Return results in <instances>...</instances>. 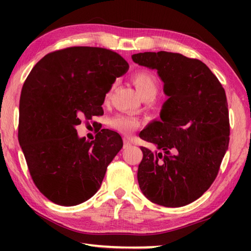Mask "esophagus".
Returning <instances> with one entry per match:
<instances>
[{
  "label": "esophagus",
  "mask_w": 251,
  "mask_h": 251,
  "mask_svg": "<svg viewBox=\"0 0 251 251\" xmlns=\"http://www.w3.org/2000/svg\"><path fill=\"white\" fill-rule=\"evenodd\" d=\"M123 143H124V148H127V147H129L130 145H131V141L129 138H124L123 139Z\"/></svg>",
  "instance_id": "1"
}]
</instances>
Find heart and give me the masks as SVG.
I'll return each instance as SVG.
<instances>
[{"label": "heart", "mask_w": 251, "mask_h": 251, "mask_svg": "<svg viewBox=\"0 0 251 251\" xmlns=\"http://www.w3.org/2000/svg\"><path fill=\"white\" fill-rule=\"evenodd\" d=\"M131 79H133L136 90H137L139 95L142 97L155 96L157 91H158V80H157L156 76L151 73V72L145 70L137 71L133 75V78ZM108 125L110 128L120 131L122 134H131L138 128L139 125H141V122H139L137 117L133 115L118 114V115L109 118Z\"/></svg>", "instance_id": "heart-1"}]
</instances>
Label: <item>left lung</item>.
<instances>
[{
	"label": "left lung",
	"mask_w": 251,
	"mask_h": 251,
	"mask_svg": "<svg viewBox=\"0 0 251 251\" xmlns=\"http://www.w3.org/2000/svg\"><path fill=\"white\" fill-rule=\"evenodd\" d=\"M131 58L157 71L168 96L160 120L151 122L139 134L160 151L141 148L139 188L157 205H188L211 186L228 150L226 93L199 59L164 50L134 54Z\"/></svg>",
	"instance_id": "left-lung-1"
}]
</instances>
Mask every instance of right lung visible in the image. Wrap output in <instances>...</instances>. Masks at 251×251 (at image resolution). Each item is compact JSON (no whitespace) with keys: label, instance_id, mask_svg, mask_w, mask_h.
<instances>
[{"label":"right lung","instance_id":"add662e5","mask_svg":"<svg viewBox=\"0 0 251 251\" xmlns=\"http://www.w3.org/2000/svg\"><path fill=\"white\" fill-rule=\"evenodd\" d=\"M128 69L113 50L74 46L45 55L25 79L19 142L34 184L54 203L75 206L94 196L122 150L116 131L104 128L90 142L76 126L104 114L106 93Z\"/></svg>","mask_w":251,"mask_h":251}]
</instances>
